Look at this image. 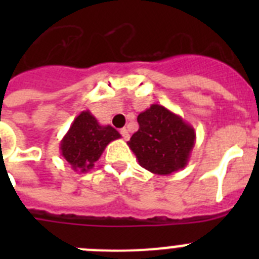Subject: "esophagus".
<instances>
[{"instance_id":"34e87169","label":"esophagus","mask_w":259,"mask_h":259,"mask_svg":"<svg viewBox=\"0 0 259 259\" xmlns=\"http://www.w3.org/2000/svg\"><path fill=\"white\" fill-rule=\"evenodd\" d=\"M120 135H122L124 140H128V139H130V134H128L127 128H122V130H120Z\"/></svg>"}]
</instances>
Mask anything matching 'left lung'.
I'll return each instance as SVG.
<instances>
[{
  "instance_id": "obj_1",
  "label": "left lung",
  "mask_w": 259,
  "mask_h": 259,
  "mask_svg": "<svg viewBox=\"0 0 259 259\" xmlns=\"http://www.w3.org/2000/svg\"><path fill=\"white\" fill-rule=\"evenodd\" d=\"M137 122L139 131L127 145L141 167L155 175H171L188 164L196 132L182 116L153 104L139 114Z\"/></svg>"
}]
</instances>
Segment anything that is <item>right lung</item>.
Listing matches in <instances>:
<instances>
[{
  "mask_svg": "<svg viewBox=\"0 0 259 259\" xmlns=\"http://www.w3.org/2000/svg\"><path fill=\"white\" fill-rule=\"evenodd\" d=\"M120 139V134L111 125H102L89 110L81 111L74 119L70 130L59 144L62 157L76 172H88L101 157L111 141Z\"/></svg>",
  "mask_w": 259,
  "mask_h": 259,
  "instance_id": "obj_1",
  "label": "right lung"
}]
</instances>
